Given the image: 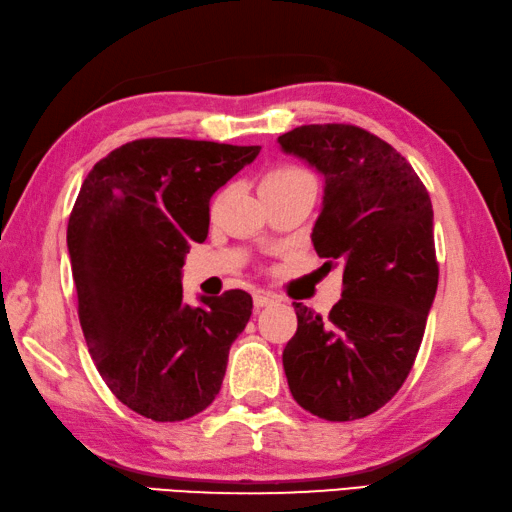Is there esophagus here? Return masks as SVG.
Listing matches in <instances>:
<instances>
[{"label":"esophagus","instance_id":"obj_1","mask_svg":"<svg viewBox=\"0 0 512 512\" xmlns=\"http://www.w3.org/2000/svg\"><path fill=\"white\" fill-rule=\"evenodd\" d=\"M273 302H275V297L273 295H266V293H255V297H253L255 309H264V306L273 304Z\"/></svg>","mask_w":512,"mask_h":512}]
</instances>
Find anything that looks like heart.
<instances>
[{"instance_id": "1", "label": "heart", "mask_w": 512, "mask_h": 512, "mask_svg": "<svg viewBox=\"0 0 512 512\" xmlns=\"http://www.w3.org/2000/svg\"><path fill=\"white\" fill-rule=\"evenodd\" d=\"M304 174L306 172L297 170V167H293V165H282V167H275V170L268 172L264 176V181H284V179H295V176H304Z\"/></svg>"}]
</instances>
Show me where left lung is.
<instances>
[{"label":"left lung","mask_w":512,"mask_h":512,"mask_svg":"<svg viewBox=\"0 0 512 512\" xmlns=\"http://www.w3.org/2000/svg\"><path fill=\"white\" fill-rule=\"evenodd\" d=\"M277 143L324 176L311 241L324 266H342L327 318L293 302L286 380L306 412L353 421L392 401L421 347L439 284L432 201L405 156L367 129L302 125Z\"/></svg>","instance_id":"left-lung-1"}]
</instances>
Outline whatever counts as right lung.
<instances>
[{"label": "right lung", "mask_w": 512, "mask_h": 512, "mask_svg": "<svg viewBox=\"0 0 512 512\" xmlns=\"http://www.w3.org/2000/svg\"><path fill=\"white\" fill-rule=\"evenodd\" d=\"M259 145L141 138L100 159L71 210L67 246L80 327L102 380L129 410L185 421L206 410L253 313L246 291L183 302L181 268L206 241L210 197Z\"/></svg>", "instance_id": "add662e5"}]
</instances>
